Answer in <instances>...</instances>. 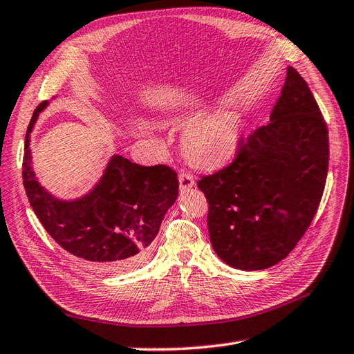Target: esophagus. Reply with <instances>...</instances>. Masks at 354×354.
Returning <instances> with one entry per match:
<instances>
[{
    "mask_svg": "<svg viewBox=\"0 0 354 354\" xmlns=\"http://www.w3.org/2000/svg\"><path fill=\"white\" fill-rule=\"evenodd\" d=\"M196 185V179L193 175L187 174V171H183V174H179V188L180 192H185L188 188H192Z\"/></svg>",
    "mask_w": 354,
    "mask_h": 354,
    "instance_id": "1",
    "label": "esophagus"
}]
</instances>
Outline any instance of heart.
Instances as JSON below:
<instances>
[{
    "label": "heart",
    "mask_w": 354,
    "mask_h": 354,
    "mask_svg": "<svg viewBox=\"0 0 354 354\" xmlns=\"http://www.w3.org/2000/svg\"><path fill=\"white\" fill-rule=\"evenodd\" d=\"M193 118H175L171 123L187 125ZM241 122L234 113L221 111L205 119L187 131L183 137V149L193 162L214 166L227 160L240 146Z\"/></svg>",
    "instance_id": "1"
}]
</instances>
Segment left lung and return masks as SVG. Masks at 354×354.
<instances>
[{"instance_id": "1", "label": "left lung", "mask_w": 354, "mask_h": 354, "mask_svg": "<svg viewBox=\"0 0 354 354\" xmlns=\"http://www.w3.org/2000/svg\"><path fill=\"white\" fill-rule=\"evenodd\" d=\"M328 167V133L308 83L286 69L267 125L240 142L236 158L197 180L207 197L209 240L238 270L281 262L318 209Z\"/></svg>"}]
</instances>
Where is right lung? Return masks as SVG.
<instances>
[{"label":"right lung","mask_w":354,"mask_h":354,"mask_svg":"<svg viewBox=\"0 0 354 354\" xmlns=\"http://www.w3.org/2000/svg\"><path fill=\"white\" fill-rule=\"evenodd\" d=\"M48 105L32 113L26 136L22 179L32 211L46 232L88 267L119 273L140 264L178 197L176 171L161 164L140 166L116 153L92 190L60 199L39 183L31 162L30 134Z\"/></svg>","instance_id":"add662e5"}]
</instances>
